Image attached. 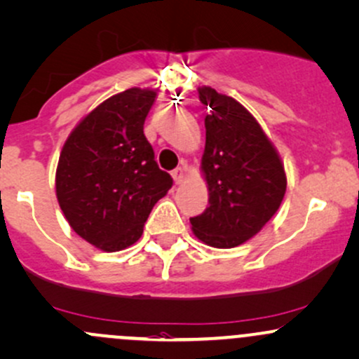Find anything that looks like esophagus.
<instances>
[{
  "label": "esophagus",
  "instance_id": "obj_1",
  "mask_svg": "<svg viewBox=\"0 0 359 359\" xmlns=\"http://www.w3.org/2000/svg\"><path fill=\"white\" fill-rule=\"evenodd\" d=\"M184 172H186V170H184L182 167H177L175 170L172 172L173 182H175V184H180V182H182V180H184Z\"/></svg>",
  "mask_w": 359,
  "mask_h": 359
}]
</instances>
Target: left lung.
I'll return each instance as SVG.
<instances>
[{
  "mask_svg": "<svg viewBox=\"0 0 359 359\" xmlns=\"http://www.w3.org/2000/svg\"><path fill=\"white\" fill-rule=\"evenodd\" d=\"M199 100L210 110L201 161L210 206L191 218L192 231L208 245L231 249L259 233L279 210L285 168L259 122L235 98L204 86Z\"/></svg>",
  "mask_w": 359,
  "mask_h": 359,
  "instance_id": "obj_1",
  "label": "left lung"
}]
</instances>
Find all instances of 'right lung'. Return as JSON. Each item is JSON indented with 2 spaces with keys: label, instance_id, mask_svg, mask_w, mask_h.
I'll return each mask as SVG.
<instances>
[{
  "label": "right lung",
  "instance_id": "add662e5",
  "mask_svg": "<svg viewBox=\"0 0 359 359\" xmlns=\"http://www.w3.org/2000/svg\"><path fill=\"white\" fill-rule=\"evenodd\" d=\"M155 97L129 88L107 98L73 129L59 156V206L71 228L100 250L133 245L173 184L143 133Z\"/></svg>",
  "mask_w": 359,
  "mask_h": 359
}]
</instances>
